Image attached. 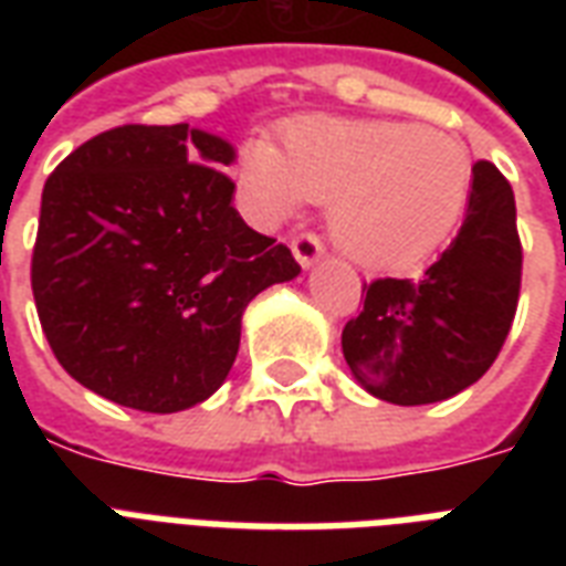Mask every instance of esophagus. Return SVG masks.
<instances>
[{
    "mask_svg": "<svg viewBox=\"0 0 566 566\" xmlns=\"http://www.w3.org/2000/svg\"><path fill=\"white\" fill-rule=\"evenodd\" d=\"M291 249H293V258L300 261L302 270H311V266H317L326 255V249L319 243L314 234H300V238L291 240Z\"/></svg>",
    "mask_w": 566,
    "mask_h": 566,
    "instance_id": "34e87169",
    "label": "esophagus"
}]
</instances>
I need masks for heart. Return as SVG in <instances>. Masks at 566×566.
Here are the masks:
<instances>
[{
  "mask_svg": "<svg viewBox=\"0 0 566 566\" xmlns=\"http://www.w3.org/2000/svg\"><path fill=\"white\" fill-rule=\"evenodd\" d=\"M243 205L275 229L328 205L337 249L364 266H411L434 255L464 217L473 158L461 137L387 119L305 117L284 149L249 140L240 153Z\"/></svg>",
  "mask_w": 566,
  "mask_h": 566,
  "instance_id": "b5f03b06",
  "label": "heart"
}]
</instances>
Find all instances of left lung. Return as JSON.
<instances>
[{
    "label": "left lung",
    "instance_id": "obj_1",
    "mask_svg": "<svg viewBox=\"0 0 566 566\" xmlns=\"http://www.w3.org/2000/svg\"><path fill=\"white\" fill-rule=\"evenodd\" d=\"M523 249L514 190L491 161L473 167V193L449 249L422 279H378L344 328L355 381L390 405H431L475 385L514 323Z\"/></svg>",
    "mask_w": 566,
    "mask_h": 566
}]
</instances>
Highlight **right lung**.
<instances>
[{
    "label": "right lung",
    "instance_id": "1",
    "mask_svg": "<svg viewBox=\"0 0 566 566\" xmlns=\"http://www.w3.org/2000/svg\"><path fill=\"white\" fill-rule=\"evenodd\" d=\"M205 128L119 126L57 164L40 202L31 291L57 364L135 411L176 413L229 376L258 293L293 282L291 249L249 229Z\"/></svg>",
    "mask_w": 566,
    "mask_h": 566
}]
</instances>
